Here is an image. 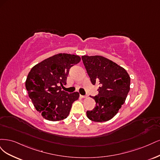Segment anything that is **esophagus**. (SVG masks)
<instances>
[{"instance_id": "obj_1", "label": "esophagus", "mask_w": 160, "mask_h": 160, "mask_svg": "<svg viewBox=\"0 0 160 160\" xmlns=\"http://www.w3.org/2000/svg\"><path fill=\"white\" fill-rule=\"evenodd\" d=\"M81 98H88V96H82V95H80V96Z\"/></svg>"}]
</instances>
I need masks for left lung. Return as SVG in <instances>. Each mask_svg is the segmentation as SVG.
<instances>
[{"label": "left lung", "instance_id": "left-lung-1", "mask_svg": "<svg viewBox=\"0 0 160 160\" xmlns=\"http://www.w3.org/2000/svg\"><path fill=\"white\" fill-rule=\"evenodd\" d=\"M92 84H99L93 110L86 115L92 121L106 122L114 118L124 104L130 89V77L122 66L102 56H82Z\"/></svg>", "mask_w": 160, "mask_h": 160}]
</instances>
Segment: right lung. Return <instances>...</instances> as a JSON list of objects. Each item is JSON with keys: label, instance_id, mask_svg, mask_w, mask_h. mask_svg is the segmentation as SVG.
Listing matches in <instances>:
<instances>
[{"label": "right lung", "instance_id": "add662e5", "mask_svg": "<svg viewBox=\"0 0 160 160\" xmlns=\"http://www.w3.org/2000/svg\"><path fill=\"white\" fill-rule=\"evenodd\" d=\"M80 60L78 55L60 53L36 64L29 72L26 88L36 110L46 120L65 119L73 102L78 100V92L68 94L61 90V86L66 84L70 68Z\"/></svg>", "mask_w": 160, "mask_h": 160}]
</instances>
